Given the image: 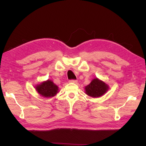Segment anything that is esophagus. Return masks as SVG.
<instances>
[{"mask_svg": "<svg viewBox=\"0 0 146 146\" xmlns=\"http://www.w3.org/2000/svg\"><path fill=\"white\" fill-rule=\"evenodd\" d=\"M77 80H70L69 81V83H77Z\"/></svg>", "mask_w": 146, "mask_h": 146, "instance_id": "1", "label": "esophagus"}]
</instances>
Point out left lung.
I'll use <instances>...</instances> for the list:
<instances>
[{
	"mask_svg": "<svg viewBox=\"0 0 146 146\" xmlns=\"http://www.w3.org/2000/svg\"><path fill=\"white\" fill-rule=\"evenodd\" d=\"M109 90V86L104 81L95 78L89 85L85 87V93L93 98H100L104 95Z\"/></svg>",
	"mask_w": 146,
	"mask_h": 146,
	"instance_id": "8db88e82",
	"label": "left lung"
}]
</instances>
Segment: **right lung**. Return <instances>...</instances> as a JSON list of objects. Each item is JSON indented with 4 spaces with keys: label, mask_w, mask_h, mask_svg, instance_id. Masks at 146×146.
Instances as JSON below:
<instances>
[{
    "label": "right lung",
    "mask_w": 146,
    "mask_h": 146,
    "mask_svg": "<svg viewBox=\"0 0 146 146\" xmlns=\"http://www.w3.org/2000/svg\"><path fill=\"white\" fill-rule=\"evenodd\" d=\"M38 93L44 98H52L59 92L58 86L50 80L44 81L35 86Z\"/></svg>",
    "instance_id": "obj_1"
}]
</instances>
